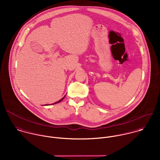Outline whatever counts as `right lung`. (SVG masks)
Segmentation results:
<instances>
[{
  "instance_id": "obj_1",
  "label": "right lung",
  "mask_w": 160,
  "mask_h": 160,
  "mask_svg": "<svg viewBox=\"0 0 160 160\" xmlns=\"http://www.w3.org/2000/svg\"><path fill=\"white\" fill-rule=\"evenodd\" d=\"M64 97H65V96H64V97H63V98H62V99H60V100H59V101H58V102H55V103H54V104H57V103H58V102H61V101H62V100H63V99H64ZM51 105H52V104H51Z\"/></svg>"
}]
</instances>
